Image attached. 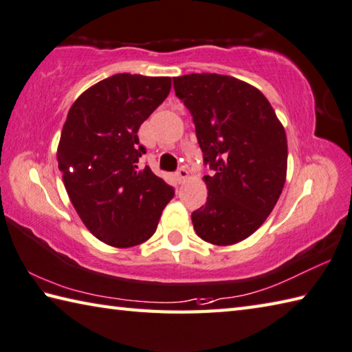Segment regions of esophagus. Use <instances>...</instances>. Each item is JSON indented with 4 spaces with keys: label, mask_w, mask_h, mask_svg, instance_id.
<instances>
[{
    "label": "esophagus",
    "mask_w": 352,
    "mask_h": 352,
    "mask_svg": "<svg viewBox=\"0 0 352 352\" xmlns=\"http://www.w3.org/2000/svg\"><path fill=\"white\" fill-rule=\"evenodd\" d=\"M190 177V173L185 168H179L177 170V173H176V179H177V182L179 184H184L185 181H187V179Z\"/></svg>",
    "instance_id": "obj_1"
}]
</instances>
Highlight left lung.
<instances>
[{"instance_id": "left-lung-1", "label": "left lung", "mask_w": 352, "mask_h": 352, "mask_svg": "<svg viewBox=\"0 0 352 352\" xmlns=\"http://www.w3.org/2000/svg\"><path fill=\"white\" fill-rule=\"evenodd\" d=\"M176 96L190 110L204 162L207 204L191 214L196 234L228 247L267 221L287 179V133L254 85L217 73L173 78Z\"/></svg>"}]
</instances>
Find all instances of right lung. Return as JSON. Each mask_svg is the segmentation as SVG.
Instances as JSON below:
<instances>
[{"label": "right lung", "mask_w": 352, "mask_h": 352, "mask_svg": "<svg viewBox=\"0 0 352 352\" xmlns=\"http://www.w3.org/2000/svg\"><path fill=\"white\" fill-rule=\"evenodd\" d=\"M168 76L118 73L91 85L69 110L56 159L64 187L91 234L115 248H130L155 234L173 188L150 167L141 124L164 102Z\"/></svg>", "instance_id": "obj_1"}]
</instances>
